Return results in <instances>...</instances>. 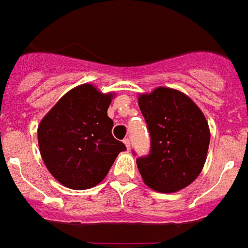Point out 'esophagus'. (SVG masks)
<instances>
[{"instance_id":"1","label":"esophagus","mask_w":248,"mask_h":248,"mask_svg":"<svg viewBox=\"0 0 248 248\" xmlns=\"http://www.w3.org/2000/svg\"><path fill=\"white\" fill-rule=\"evenodd\" d=\"M123 142H124V144H125V146H126V148L129 150V148H130V140H129V138H125V140H123Z\"/></svg>"}]
</instances>
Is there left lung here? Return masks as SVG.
<instances>
[{
  "instance_id": "1",
  "label": "left lung",
  "mask_w": 248,
  "mask_h": 248,
  "mask_svg": "<svg viewBox=\"0 0 248 248\" xmlns=\"http://www.w3.org/2000/svg\"><path fill=\"white\" fill-rule=\"evenodd\" d=\"M138 105L151 138L148 155L137 158L143 182L162 193L189 186L201 173L209 150L202 111L184 93L165 87L140 94Z\"/></svg>"
}]
</instances>
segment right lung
I'll return each mask as SVG.
<instances>
[{"instance_id":"add662e5","label":"right lung","mask_w":248,"mask_h":248,"mask_svg":"<svg viewBox=\"0 0 248 248\" xmlns=\"http://www.w3.org/2000/svg\"><path fill=\"white\" fill-rule=\"evenodd\" d=\"M111 93L91 84L69 91L38 126V144L47 169L71 189L94 187L108 175L125 144L112 137L108 116Z\"/></svg>"}]
</instances>
